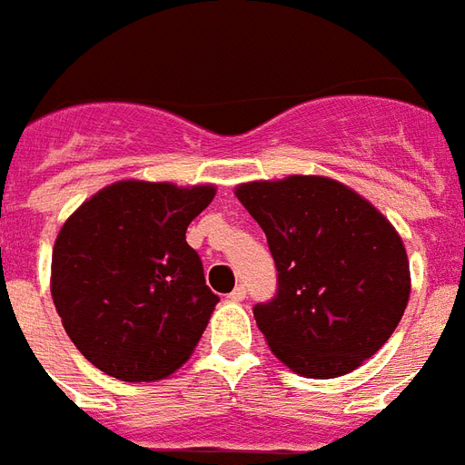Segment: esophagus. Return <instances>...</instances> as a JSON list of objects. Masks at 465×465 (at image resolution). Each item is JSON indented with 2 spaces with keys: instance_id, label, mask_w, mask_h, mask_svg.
<instances>
[{
  "instance_id": "1",
  "label": "esophagus",
  "mask_w": 465,
  "mask_h": 465,
  "mask_svg": "<svg viewBox=\"0 0 465 465\" xmlns=\"http://www.w3.org/2000/svg\"><path fill=\"white\" fill-rule=\"evenodd\" d=\"M245 292H248V291H245L243 283H239V286L229 292V300H233V302H241V300H245Z\"/></svg>"
}]
</instances>
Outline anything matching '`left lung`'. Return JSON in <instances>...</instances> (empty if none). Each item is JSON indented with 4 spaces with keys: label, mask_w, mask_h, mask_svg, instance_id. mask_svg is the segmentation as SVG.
Masks as SVG:
<instances>
[{
    "label": "left lung",
    "mask_w": 465,
    "mask_h": 465,
    "mask_svg": "<svg viewBox=\"0 0 465 465\" xmlns=\"http://www.w3.org/2000/svg\"><path fill=\"white\" fill-rule=\"evenodd\" d=\"M236 196L262 226L276 292L252 307L272 352L307 378L345 376L385 345L409 302L400 233L326 177L251 182Z\"/></svg>",
    "instance_id": "left-lung-1"
}]
</instances>
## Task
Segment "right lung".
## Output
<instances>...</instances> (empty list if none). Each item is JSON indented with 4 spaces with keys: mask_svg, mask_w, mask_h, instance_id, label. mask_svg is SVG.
I'll use <instances>...</instances> for the list:
<instances>
[{
    "mask_svg": "<svg viewBox=\"0 0 465 465\" xmlns=\"http://www.w3.org/2000/svg\"><path fill=\"white\" fill-rule=\"evenodd\" d=\"M214 186L118 182L58 232L52 298L65 333L96 369L127 383L184 364L220 298L205 286L186 226Z\"/></svg>",
    "mask_w": 465,
    "mask_h": 465,
    "instance_id": "obj_1",
    "label": "right lung"
}]
</instances>
